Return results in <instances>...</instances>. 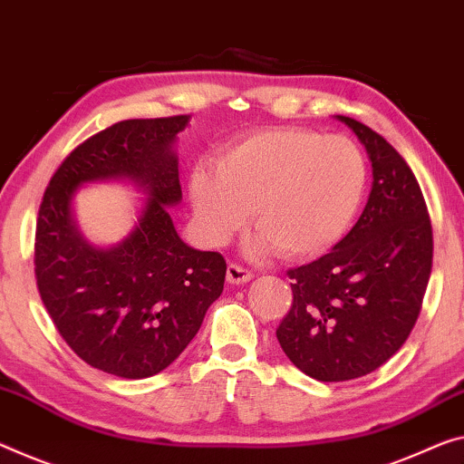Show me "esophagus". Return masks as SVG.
Instances as JSON below:
<instances>
[{"label":"esophagus","instance_id":"obj_1","mask_svg":"<svg viewBox=\"0 0 464 464\" xmlns=\"http://www.w3.org/2000/svg\"><path fill=\"white\" fill-rule=\"evenodd\" d=\"M253 276L255 274L251 272V269L242 267V266H238V263H230V266H227V272H226V277L230 284H246L253 280Z\"/></svg>","mask_w":464,"mask_h":464}]
</instances>
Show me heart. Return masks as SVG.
<instances>
[{
  "mask_svg": "<svg viewBox=\"0 0 464 464\" xmlns=\"http://www.w3.org/2000/svg\"><path fill=\"white\" fill-rule=\"evenodd\" d=\"M367 187V161L346 137L304 128H269L242 139L213 160V174L197 169L190 203L203 237L224 245L253 208L255 255L303 259L344 237Z\"/></svg>",
  "mask_w": 464,
  "mask_h": 464,
  "instance_id": "obj_1",
  "label": "heart"
}]
</instances>
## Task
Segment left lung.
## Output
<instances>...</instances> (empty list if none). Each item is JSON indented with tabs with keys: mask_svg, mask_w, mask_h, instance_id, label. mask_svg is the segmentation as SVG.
<instances>
[{
	"mask_svg": "<svg viewBox=\"0 0 464 464\" xmlns=\"http://www.w3.org/2000/svg\"><path fill=\"white\" fill-rule=\"evenodd\" d=\"M338 120L367 149L372 192L330 253L288 269L292 306L276 330L288 359L319 382L362 377L396 354L415 327L433 259L430 213L412 169L382 134Z\"/></svg>",
	"mask_w": 464,
	"mask_h": 464,
	"instance_id": "left-lung-1",
	"label": "left lung"
}]
</instances>
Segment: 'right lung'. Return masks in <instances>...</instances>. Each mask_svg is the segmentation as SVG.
<instances>
[{
	"instance_id": "obj_1",
	"label": "right lung",
	"mask_w": 464,
	"mask_h": 464,
	"mask_svg": "<svg viewBox=\"0 0 464 464\" xmlns=\"http://www.w3.org/2000/svg\"><path fill=\"white\" fill-rule=\"evenodd\" d=\"M190 116L124 120L78 145L43 195L34 277L55 330L99 372L142 380L197 336L224 290L226 259L178 237L168 208L182 201L174 142ZM130 179L148 195L138 226L118 246H91L75 227L78 186Z\"/></svg>"
}]
</instances>
